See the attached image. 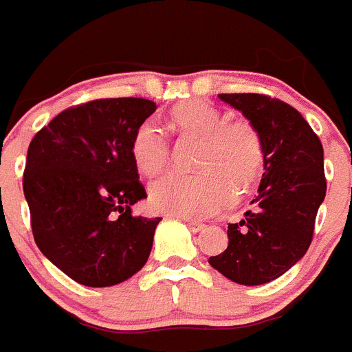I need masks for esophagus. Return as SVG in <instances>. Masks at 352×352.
Here are the masks:
<instances>
[{"label":"esophagus","instance_id":"34e87169","mask_svg":"<svg viewBox=\"0 0 352 352\" xmlns=\"http://www.w3.org/2000/svg\"><path fill=\"white\" fill-rule=\"evenodd\" d=\"M186 222V226L190 227L192 231L194 232H199V231H204V223H201V222H197V220H190V219H183Z\"/></svg>","mask_w":352,"mask_h":352}]
</instances>
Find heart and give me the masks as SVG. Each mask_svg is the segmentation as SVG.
Here are the masks:
<instances>
[{
    "label": "heart",
    "mask_w": 352,
    "mask_h": 352,
    "mask_svg": "<svg viewBox=\"0 0 352 352\" xmlns=\"http://www.w3.org/2000/svg\"><path fill=\"white\" fill-rule=\"evenodd\" d=\"M169 123L186 138L201 139L195 176L167 174L149 186V203L160 213L208 219L226 210L238 190H245L263 166V142L243 120L226 121L214 105L188 100L170 111ZM133 164L146 176H157L169 164L166 132L153 120L142 121L130 146Z\"/></svg>",
    "instance_id": "1"
}]
</instances>
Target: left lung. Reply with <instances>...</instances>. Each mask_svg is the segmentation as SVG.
Returning a JSON list of instances; mask_svg holds the SVG:
<instances>
[{
  "label": "left lung",
  "mask_w": 352,
  "mask_h": 352,
  "mask_svg": "<svg viewBox=\"0 0 352 352\" xmlns=\"http://www.w3.org/2000/svg\"><path fill=\"white\" fill-rule=\"evenodd\" d=\"M241 111L263 142L264 173L252 210L229 223V245L210 264L241 285L272 282L291 270L312 243L324 201L322 144L296 109L259 93H220Z\"/></svg>",
  "instance_id": "obj_1"
}]
</instances>
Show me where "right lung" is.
<instances>
[{
	"mask_svg": "<svg viewBox=\"0 0 352 352\" xmlns=\"http://www.w3.org/2000/svg\"><path fill=\"white\" fill-rule=\"evenodd\" d=\"M146 98H100L60 113L28 148L24 197L36 247L88 287L125 282L146 264L162 219L132 213L146 197L130 146L155 113Z\"/></svg>",
	"mask_w": 352,
	"mask_h": 352,
	"instance_id": "add662e5",
	"label": "right lung"
}]
</instances>
